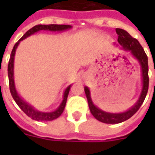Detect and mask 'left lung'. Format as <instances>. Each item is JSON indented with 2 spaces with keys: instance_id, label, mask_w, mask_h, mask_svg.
Returning <instances> with one entry per match:
<instances>
[{
  "instance_id": "8db88e82",
  "label": "left lung",
  "mask_w": 155,
  "mask_h": 155,
  "mask_svg": "<svg viewBox=\"0 0 155 155\" xmlns=\"http://www.w3.org/2000/svg\"><path fill=\"white\" fill-rule=\"evenodd\" d=\"M116 32L118 35L117 42L119 45H120L124 50L130 51L131 54L139 62L141 65V70H142V89L137 101L127 111L120 113H110L100 109L95 105L91 99L89 88L87 87H84V92L87 97V103L91 113L94 116V117L97 120L106 124H118L130 119L133 115H134L144 101L149 87V76H148L149 70H148V58L147 54L145 53L144 50L139 42L136 38H133L127 31L117 28Z\"/></svg>"
}]
</instances>
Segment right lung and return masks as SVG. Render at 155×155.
Here are the masks:
<instances>
[{
	"instance_id": "add662e5",
	"label": "right lung",
	"mask_w": 155,
	"mask_h": 155,
	"mask_svg": "<svg viewBox=\"0 0 155 155\" xmlns=\"http://www.w3.org/2000/svg\"><path fill=\"white\" fill-rule=\"evenodd\" d=\"M71 28V25H54V24H51V25H37L31 28L30 30H29L27 32L25 33V35H23L22 37L20 39L18 40V42H16V44L14 45L12 52H11L10 58H9V61H8V82H9V90H10L11 95L13 97V100L15 101L19 108L24 112V113L30 117L31 119L38 121H50V120H53L56 118H58L59 116L63 113L64 108L66 106V103H67V99H68V93L70 91V88L71 87V85H69L66 90L64 91L63 93V99L62 103L60 104V105L58 106V108L54 111L52 112H40L38 111L37 109H35L33 106H31L30 104H28L27 102H25L21 97L18 95L17 90L15 87V84H14V77H13V68H14V56H15V52L17 47L19 45L21 41H22L23 39H25L27 37L30 36V35H34L35 33L38 32L40 30H49V31H63V30H69Z\"/></svg>"
}]
</instances>
